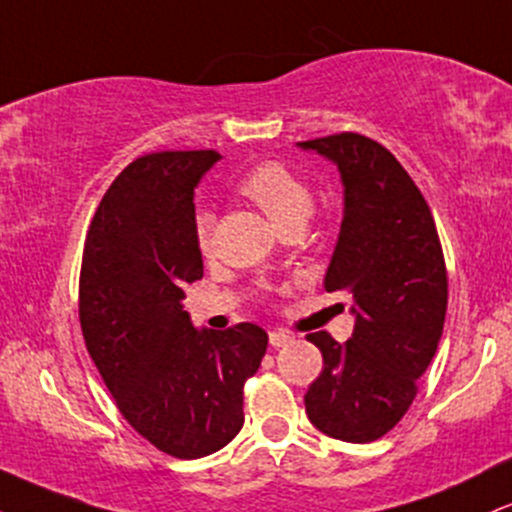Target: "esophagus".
Here are the masks:
<instances>
[{
    "label": "esophagus",
    "mask_w": 512,
    "mask_h": 512,
    "mask_svg": "<svg viewBox=\"0 0 512 512\" xmlns=\"http://www.w3.org/2000/svg\"><path fill=\"white\" fill-rule=\"evenodd\" d=\"M289 342H293V334L286 330H274L269 332V344L272 346H286Z\"/></svg>",
    "instance_id": "obj_1"
}]
</instances>
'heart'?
I'll return each instance as SVG.
<instances>
[{"instance_id": "heart-1", "label": "heart", "mask_w": 512, "mask_h": 512, "mask_svg": "<svg viewBox=\"0 0 512 512\" xmlns=\"http://www.w3.org/2000/svg\"><path fill=\"white\" fill-rule=\"evenodd\" d=\"M238 192L257 204L281 233H298L315 209V192L296 170L279 161H262L252 166ZM211 228L214 219L209 211L199 209L195 216V240L202 255L211 252Z\"/></svg>"}]
</instances>
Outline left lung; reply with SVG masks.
<instances>
[{"instance_id": "8db88e82", "label": "left lung", "mask_w": 512, "mask_h": 512, "mask_svg": "<svg viewBox=\"0 0 512 512\" xmlns=\"http://www.w3.org/2000/svg\"><path fill=\"white\" fill-rule=\"evenodd\" d=\"M337 163L344 221L325 274L327 293L354 301V334H308L322 373L305 392L308 419L327 436L370 443L399 424L438 349L448 269L431 207L383 144L356 132L301 142Z\"/></svg>"}]
</instances>
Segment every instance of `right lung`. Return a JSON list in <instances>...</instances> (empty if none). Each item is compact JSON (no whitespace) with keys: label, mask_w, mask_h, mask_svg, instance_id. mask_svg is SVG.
<instances>
[{"label":"right lung","mask_w":512,"mask_h":512,"mask_svg":"<svg viewBox=\"0 0 512 512\" xmlns=\"http://www.w3.org/2000/svg\"><path fill=\"white\" fill-rule=\"evenodd\" d=\"M219 158L158 151L129 163L98 204L81 257L88 354L127 424L180 460L238 436L245 380L269 342L252 322L199 332L182 308V286L204 274L192 197Z\"/></svg>","instance_id":"obj_1"}]
</instances>
